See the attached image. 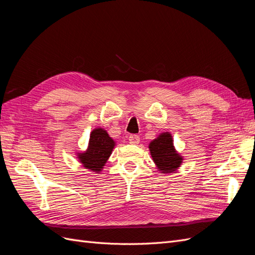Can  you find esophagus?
I'll use <instances>...</instances> for the list:
<instances>
[{
    "label": "esophagus",
    "mask_w": 255,
    "mask_h": 255,
    "mask_svg": "<svg viewBox=\"0 0 255 255\" xmlns=\"http://www.w3.org/2000/svg\"><path fill=\"white\" fill-rule=\"evenodd\" d=\"M139 140H140L139 136L136 135V134H132V135H129V137H128V141H129V143H132V144L139 143Z\"/></svg>",
    "instance_id": "obj_1"
}]
</instances>
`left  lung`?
<instances>
[{"label": "left lung", "mask_w": 255, "mask_h": 255, "mask_svg": "<svg viewBox=\"0 0 255 255\" xmlns=\"http://www.w3.org/2000/svg\"><path fill=\"white\" fill-rule=\"evenodd\" d=\"M149 148L154 163L163 173L173 172L180 167L183 158L175 152L172 137L169 133L160 134L150 143Z\"/></svg>", "instance_id": "8db88e82"}]
</instances>
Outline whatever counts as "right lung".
<instances>
[{"label":"right lung","mask_w":255,"mask_h":255,"mask_svg":"<svg viewBox=\"0 0 255 255\" xmlns=\"http://www.w3.org/2000/svg\"><path fill=\"white\" fill-rule=\"evenodd\" d=\"M115 141L103 128H96L90 134L89 145L86 152L79 154L81 163L86 169L99 172L111 156Z\"/></svg>","instance_id":"1"}]
</instances>
